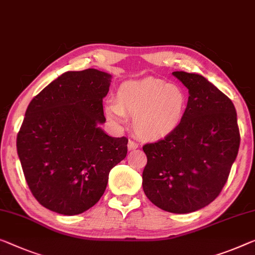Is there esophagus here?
I'll return each instance as SVG.
<instances>
[{"instance_id":"esophagus-1","label":"esophagus","mask_w":255,"mask_h":255,"mask_svg":"<svg viewBox=\"0 0 255 255\" xmlns=\"http://www.w3.org/2000/svg\"><path fill=\"white\" fill-rule=\"evenodd\" d=\"M138 147V143L135 142V140H131L129 139L128 142V150L129 151H132V150H136Z\"/></svg>"}]
</instances>
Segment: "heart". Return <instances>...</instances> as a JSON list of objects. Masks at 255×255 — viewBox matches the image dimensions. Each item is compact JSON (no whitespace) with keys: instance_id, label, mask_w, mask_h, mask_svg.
<instances>
[{"instance_id":"b5f03b06","label":"heart","mask_w":255,"mask_h":255,"mask_svg":"<svg viewBox=\"0 0 255 255\" xmlns=\"http://www.w3.org/2000/svg\"><path fill=\"white\" fill-rule=\"evenodd\" d=\"M188 95L182 87L149 77L124 82L117 102L106 106L110 119L124 124L126 116L134 117L135 134L139 138L164 139L180 127L188 111Z\"/></svg>"}]
</instances>
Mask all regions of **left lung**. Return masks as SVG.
Returning <instances> with one entry per match:
<instances>
[{"mask_svg":"<svg viewBox=\"0 0 255 255\" xmlns=\"http://www.w3.org/2000/svg\"><path fill=\"white\" fill-rule=\"evenodd\" d=\"M189 89L188 111L168 137L143 145V190L152 204L185 214L220 195L236 160L241 135L233 102L203 75L173 72Z\"/></svg>","mask_w":255,"mask_h":255,"instance_id":"8db88e82","label":"left lung"}]
</instances>
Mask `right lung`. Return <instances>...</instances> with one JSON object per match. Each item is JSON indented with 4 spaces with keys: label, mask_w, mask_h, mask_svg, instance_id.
Segmentation results:
<instances>
[{
    "label": "right lung",
    "mask_w": 255,
    "mask_h": 255,
    "mask_svg": "<svg viewBox=\"0 0 255 255\" xmlns=\"http://www.w3.org/2000/svg\"><path fill=\"white\" fill-rule=\"evenodd\" d=\"M110 83L111 75L95 68L66 72L26 110L18 157L30 192L48 210L63 215L89 210L103 196L110 170L126 158L128 138L100 127Z\"/></svg>",
    "instance_id": "right-lung-1"
}]
</instances>
